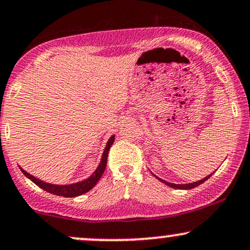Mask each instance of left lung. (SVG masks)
<instances>
[{"mask_svg": "<svg viewBox=\"0 0 250 250\" xmlns=\"http://www.w3.org/2000/svg\"><path fill=\"white\" fill-rule=\"evenodd\" d=\"M155 177H156V178H157L158 180H161V182H163L164 184H167V186H170V188H178V190H191V188H197L198 185L203 184V183L205 182V180H207V179L209 178V177H211V174H209V176L205 177V178H203V179H201V180H198V182L191 183V184H172V183L165 182V180L161 179V178H158L157 176H155Z\"/></svg>", "mask_w": 250, "mask_h": 250, "instance_id": "1", "label": "left lung"}]
</instances>
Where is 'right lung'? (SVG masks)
Masks as SVG:
<instances>
[{
    "instance_id": "obj_1",
    "label": "right lung",
    "mask_w": 250,
    "mask_h": 250,
    "mask_svg": "<svg viewBox=\"0 0 250 250\" xmlns=\"http://www.w3.org/2000/svg\"><path fill=\"white\" fill-rule=\"evenodd\" d=\"M114 140H115V136H113L109 138V141L107 142L106 148H104V154H102L101 157V162L99 164L98 169H96L94 172L89 178H87L83 182L79 183H74V184H70V185H55V184H50V183H45L43 180L36 178V177L31 176V174L24 171L22 167H20L21 171L25 174V177H28L30 180L35 183L36 185L39 186L41 188H43L49 193L56 194V195H60V197H66V198H72V197H78V195H81L86 192H88L89 190H92L93 188L96 185V183L99 182V179L101 178V176L104 172V169H106L107 165V158H108V152H109L110 146H113Z\"/></svg>"
}]
</instances>
